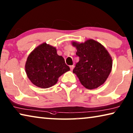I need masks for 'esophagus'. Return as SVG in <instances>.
<instances>
[{
	"label": "esophagus",
	"mask_w": 133,
	"mask_h": 133,
	"mask_svg": "<svg viewBox=\"0 0 133 133\" xmlns=\"http://www.w3.org/2000/svg\"><path fill=\"white\" fill-rule=\"evenodd\" d=\"M69 67H70L71 70V71H72V69H74V65H71V66H69Z\"/></svg>",
	"instance_id": "34e87169"
}]
</instances>
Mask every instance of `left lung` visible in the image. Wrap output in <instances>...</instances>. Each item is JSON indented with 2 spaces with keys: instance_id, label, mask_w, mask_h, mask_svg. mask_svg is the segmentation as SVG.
<instances>
[{
  "instance_id": "obj_1",
  "label": "left lung",
  "mask_w": 133,
  "mask_h": 133,
  "mask_svg": "<svg viewBox=\"0 0 133 133\" xmlns=\"http://www.w3.org/2000/svg\"><path fill=\"white\" fill-rule=\"evenodd\" d=\"M76 47L79 62L73 72L77 75L81 84L88 89H96L105 82L111 73L112 59L106 49L92 39L84 43L73 42Z\"/></svg>"
}]
</instances>
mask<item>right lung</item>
<instances>
[{
    "label": "right lung",
    "instance_id": "obj_1",
    "mask_svg": "<svg viewBox=\"0 0 133 133\" xmlns=\"http://www.w3.org/2000/svg\"><path fill=\"white\" fill-rule=\"evenodd\" d=\"M70 70L54 47L43 43L29 55L25 64L26 75L32 84L42 89L55 85L59 77Z\"/></svg>",
    "mask_w": 133,
    "mask_h": 133
}]
</instances>
